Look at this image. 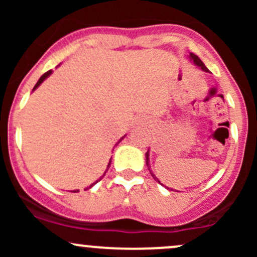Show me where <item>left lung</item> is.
Wrapping results in <instances>:
<instances>
[{
  "label": "left lung",
  "instance_id": "8db88e82",
  "mask_svg": "<svg viewBox=\"0 0 257 257\" xmlns=\"http://www.w3.org/2000/svg\"><path fill=\"white\" fill-rule=\"evenodd\" d=\"M189 59H190V62H193V63L195 64L196 67H199V68H200L201 71H204V72H208V73H210V71H209L208 68H206V67H205V64H204L203 62H201V59L199 58V57L196 56V54H194V53H190V54H189ZM145 163H147V167H148V169H149L150 174H152V177L154 178V180H155V181H158V183H160V181H159V179H158L157 177H155V174H153V172H152V170H150L149 149H148V152L145 153ZM162 185H163V184H162Z\"/></svg>",
  "mask_w": 257,
  "mask_h": 257
}]
</instances>
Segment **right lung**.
I'll list each match as a JSON object with an SVG mask.
<instances>
[{"label":"right lung","mask_w":257,"mask_h":257,"mask_svg":"<svg viewBox=\"0 0 257 257\" xmlns=\"http://www.w3.org/2000/svg\"><path fill=\"white\" fill-rule=\"evenodd\" d=\"M51 74H52V71H48V72H46V73H45V74H43V76H42V77H41V78H40V79H38V82H37V83H36V85H35V87H33V90H35V89H37V88H38V87H40V85H41V84H42V83H43V80H45V79H47V78H48V77H49V76H51ZM125 136H126V134H125ZM125 136H124V137H125ZM124 137H121V138H120V139H119V142H118V143H120V142H121V139H123V138H124ZM118 143H116V144H118ZM116 144H115V145H116ZM110 162H112V158H110L109 163H108V165H107V169H105L104 174H103V175H102V177H100L99 179H98V180H95V181H94V183H93V184H90V185H89V186H87V188H85V189H84V190H88V189L93 188V186H94V185H95V184H97V183H98V181H100V180H102V179H103V177H104V175H105V173H107V170H108V169H109V167H110ZM72 191H73V193H77V191H79V190H72Z\"/></svg>","instance_id":"1"}]
</instances>
